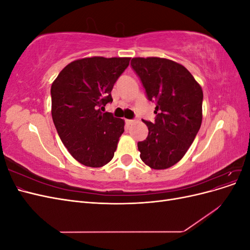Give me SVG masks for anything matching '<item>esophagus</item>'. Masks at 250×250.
Masks as SVG:
<instances>
[{"label": "esophagus", "instance_id": "1", "mask_svg": "<svg viewBox=\"0 0 250 250\" xmlns=\"http://www.w3.org/2000/svg\"><path fill=\"white\" fill-rule=\"evenodd\" d=\"M135 122V120H126V123L128 124V125H131V124H133Z\"/></svg>", "mask_w": 250, "mask_h": 250}]
</instances>
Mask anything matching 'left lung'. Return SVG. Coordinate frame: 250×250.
Returning <instances> with one entry per match:
<instances>
[{
    "mask_svg": "<svg viewBox=\"0 0 250 250\" xmlns=\"http://www.w3.org/2000/svg\"><path fill=\"white\" fill-rule=\"evenodd\" d=\"M149 101L155 103L154 122L144 121L148 137L138 143L141 160L155 170L178 163L190 148L202 122L203 93L184 65L158 57L131 59Z\"/></svg>",
    "mask_w": 250,
    "mask_h": 250,
    "instance_id": "8db88e82",
    "label": "left lung"
}]
</instances>
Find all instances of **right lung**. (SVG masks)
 <instances>
[{"mask_svg": "<svg viewBox=\"0 0 250 250\" xmlns=\"http://www.w3.org/2000/svg\"><path fill=\"white\" fill-rule=\"evenodd\" d=\"M128 57L75 60L52 83V118L71 155L87 167L109 163L124 132V120L103 112L111 89L127 69Z\"/></svg>", "mask_w": 250, "mask_h": 250, "instance_id": "add662e5", "label": "right lung"}]
</instances>
